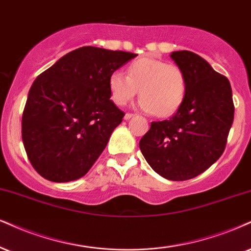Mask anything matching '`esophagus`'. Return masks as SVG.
Wrapping results in <instances>:
<instances>
[{
  "label": "esophagus",
  "mask_w": 251,
  "mask_h": 251,
  "mask_svg": "<svg viewBox=\"0 0 251 251\" xmlns=\"http://www.w3.org/2000/svg\"><path fill=\"white\" fill-rule=\"evenodd\" d=\"M135 116V114H132V113H126V115H125V120H130L131 117H134Z\"/></svg>",
  "instance_id": "esophagus-1"
}]
</instances>
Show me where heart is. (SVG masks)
Returning a JSON list of instances; mask_svg holds the SVG:
<instances>
[{
	"label": "heart",
	"instance_id": "heart-1",
	"mask_svg": "<svg viewBox=\"0 0 251 251\" xmlns=\"http://www.w3.org/2000/svg\"><path fill=\"white\" fill-rule=\"evenodd\" d=\"M111 100L125 106L138 93L142 109L159 117L171 116L184 103L187 95V76L181 67L153 57H142L130 63L126 75L115 71L109 75Z\"/></svg>",
	"mask_w": 251,
	"mask_h": 251
}]
</instances>
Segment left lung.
I'll use <instances>...</instances> for the list:
<instances>
[{
	"mask_svg": "<svg viewBox=\"0 0 251 251\" xmlns=\"http://www.w3.org/2000/svg\"><path fill=\"white\" fill-rule=\"evenodd\" d=\"M171 58L186 73V99L169 120L151 122L140 148L154 172L182 181L201 175L224 153L234 102L229 80L200 55L176 51Z\"/></svg>",
	"mask_w": 251,
	"mask_h": 251,
	"instance_id": "1",
	"label": "left lung"
}]
</instances>
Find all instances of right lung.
Returning a JSON list of instances; mask_svg holds the SVG:
<instances>
[{"label":"right lung","mask_w":251,"mask_h":251,"mask_svg":"<svg viewBox=\"0 0 251 251\" xmlns=\"http://www.w3.org/2000/svg\"><path fill=\"white\" fill-rule=\"evenodd\" d=\"M136 55L82 46L37 76L22 116V140L43 178L76 180L97 162L125 116L110 100L108 79Z\"/></svg>","instance_id":"obj_1"}]
</instances>
